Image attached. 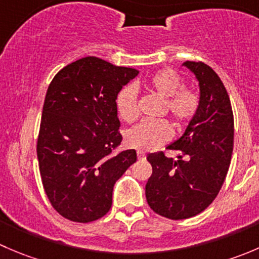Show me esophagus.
Returning a JSON list of instances; mask_svg holds the SVG:
<instances>
[{
  "mask_svg": "<svg viewBox=\"0 0 259 259\" xmlns=\"http://www.w3.org/2000/svg\"><path fill=\"white\" fill-rule=\"evenodd\" d=\"M137 155H138V159H139V160H145V158H146V154L144 153V151H138L137 153Z\"/></svg>",
  "mask_w": 259,
  "mask_h": 259,
  "instance_id": "obj_1",
  "label": "esophagus"
}]
</instances>
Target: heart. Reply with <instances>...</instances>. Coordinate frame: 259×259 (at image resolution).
Returning <instances> with one entry per match:
<instances>
[{
    "label": "heart",
    "instance_id": "heart-1",
    "mask_svg": "<svg viewBox=\"0 0 259 259\" xmlns=\"http://www.w3.org/2000/svg\"><path fill=\"white\" fill-rule=\"evenodd\" d=\"M183 79L171 69H161L150 76L146 88L165 98V110L177 126L187 125L199 110V94L190 88H182ZM117 111L125 121H133L139 115L138 91L133 85L122 89L117 95ZM170 125L165 120H143L127 130L125 142L138 150H153L170 139Z\"/></svg>",
    "mask_w": 259,
    "mask_h": 259
}]
</instances>
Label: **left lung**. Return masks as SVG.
<instances>
[{"mask_svg": "<svg viewBox=\"0 0 259 259\" xmlns=\"http://www.w3.org/2000/svg\"><path fill=\"white\" fill-rule=\"evenodd\" d=\"M199 81L200 105L184 134L169 150L149 154L153 173L145 185L149 207L165 218L187 219L202 213L215 199L223 185L233 153L234 119L223 82L202 61H185Z\"/></svg>", "mask_w": 259, "mask_h": 259, "instance_id": "left-lung-1", "label": "left lung"}]
</instances>
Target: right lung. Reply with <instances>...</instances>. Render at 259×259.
<instances>
[{
  "mask_svg": "<svg viewBox=\"0 0 259 259\" xmlns=\"http://www.w3.org/2000/svg\"><path fill=\"white\" fill-rule=\"evenodd\" d=\"M139 71L89 56L60 70L46 93L37 139L44 189L54 209L76 223L101 218L113 204L116 180L137 151L114 153L117 94Z\"/></svg>",
  "mask_w": 259,
  "mask_h": 259,
  "instance_id": "right-lung-1",
  "label": "right lung"
}]
</instances>
